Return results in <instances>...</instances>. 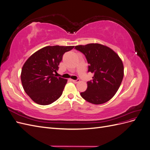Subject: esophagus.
I'll return each mask as SVG.
<instances>
[{"label": "esophagus", "instance_id": "34e87169", "mask_svg": "<svg viewBox=\"0 0 150 150\" xmlns=\"http://www.w3.org/2000/svg\"><path fill=\"white\" fill-rule=\"evenodd\" d=\"M72 82H73L74 83H79V81H80V79H76V80H72Z\"/></svg>", "mask_w": 150, "mask_h": 150}]
</instances>
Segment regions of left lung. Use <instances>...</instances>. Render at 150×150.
Masks as SVG:
<instances>
[{
    "label": "left lung",
    "mask_w": 150,
    "mask_h": 150,
    "mask_svg": "<svg viewBox=\"0 0 150 150\" xmlns=\"http://www.w3.org/2000/svg\"><path fill=\"white\" fill-rule=\"evenodd\" d=\"M87 59L88 72L94 74L87 82L88 88L81 93L86 101L94 104L106 103L118 90L124 76V67L119 56L111 49L99 44L76 46Z\"/></svg>",
    "instance_id": "8db88e82"
}]
</instances>
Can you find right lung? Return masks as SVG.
<instances>
[{"label":"right lung","instance_id":"add662e5","mask_svg":"<svg viewBox=\"0 0 150 150\" xmlns=\"http://www.w3.org/2000/svg\"><path fill=\"white\" fill-rule=\"evenodd\" d=\"M74 47H44L34 53L24 63L21 76L22 86L35 103L48 105L61 97L67 79L56 77V71L64 54Z\"/></svg>","mask_w":150,"mask_h":150}]
</instances>
